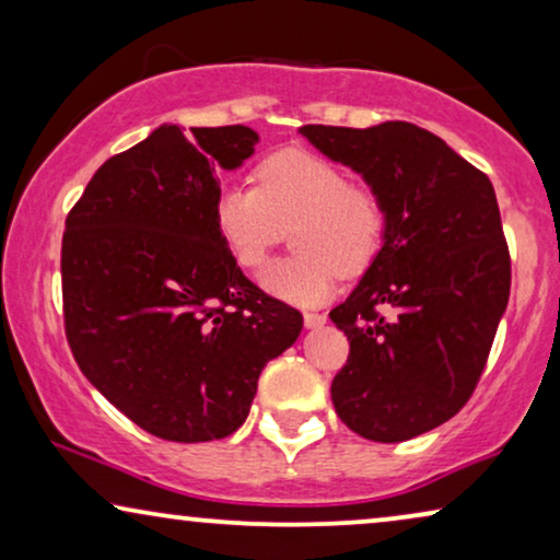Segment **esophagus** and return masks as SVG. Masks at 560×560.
<instances>
[{
	"mask_svg": "<svg viewBox=\"0 0 560 560\" xmlns=\"http://www.w3.org/2000/svg\"><path fill=\"white\" fill-rule=\"evenodd\" d=\"M303 324L305 328H318L326 324V313H316V311H305L303 313Z\"/></svg>",
	"mask_w": 560,
	"mask_h": 560,
	"instance_id": "34e87169",
	"label": "esophagus"
}]
</instances>
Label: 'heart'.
<instances>
[{
  "label": "heart",
  "mask_w": 560,
  "mask_h": 560,
  "mask_svg": "<svg viewBox=\"0 0 560 560\" xmlns=\"http://www.w3.org/2000/svg\"><path fill=\"white\" fill-rule=\"evenodd\" d=\"M257 186L229 183L213 201L217 232L244 270H259L270 252L299 224L301 255L262 272V288L280 301L316 305L343 275H359L380 255L387 232L382 196L318 152L285 148L255 165Z\"/></svg>",
  "instance_id": "heart-1"
}]
</instances>
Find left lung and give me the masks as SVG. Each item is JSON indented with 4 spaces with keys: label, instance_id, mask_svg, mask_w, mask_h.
<instances>
[{
    "label": "left lung",
    "instance_id": "8db88e82",
    "mask_svg": "<svg viewBox=\"0 0 560 560\" xmlns=\"http://www.w3.org/2000/svg\"><path fill=\"white\" fill-rule=\"evenodd\" d=\"M301 135L382 196L380 255L328 313L349 339L334 377L339 418L362 439L400 443L469 400L510 298V249L489 178L410 121Z\"/></svg>",
    "mask_w": 560,
    "mask_h": 560
}]
</instances>
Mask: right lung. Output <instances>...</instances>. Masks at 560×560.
I'll return each instance as SVG.
<instances>
[{"label":"right lung","mask_w":560,"mask_h":560,"mask_svg":"<svg viewBox=\"0 0 560 560\" xmlns=\"http://www.w3.org/2000/svg\"><path fill=\"white\" fill-rule=\"evenodd\" d=\"M255 129L160 125L106 163L66 219V339L86 380L158 439L232 435L303 316L244 278L217 232V165Z\"/></svg>","instance_id":"add662e5"}]
</instances>
